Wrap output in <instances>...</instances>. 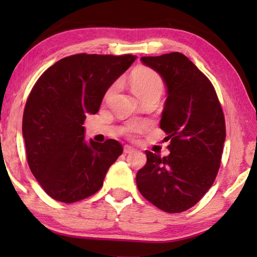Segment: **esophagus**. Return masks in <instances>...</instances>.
<instances>
[{"instance_id": "obj_1", "label": "esophagus", "mask_w": 257, "mask_h": 257, "mask_svg": "<svg viewBox=\"0 0 257 257\" xmlns=\"http://www.w3.org/2000/svg\"><path fill=\"white\" fill-rule=\"evenodd\" d=\"M135 149H133L132 146H128V145H125L124 146V153L125 154H131V153H133L135 152Z\"/></svg>"}]
</instances>
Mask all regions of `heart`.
<instances>
[{
    "instance_id": "b5f03b06",
    "label": "heart",
    "mask_w": 257,
    "mask_h": 257,
    "mask_svg": "<svg viewBox=\"0 0 257 257\" xmlns=\"http://www.w3.org/2000/svg\"><path fill=\"white\" fill-rule=\"evenodd\" d=\"M130 80H131L133 91H135V93L139 98H143L151 93H161V91H163V80H161L160 76L156 71H153L151 69L142 68L136 70L131 75ZM117 83L111 85L110 89L106 91L105 98L106 99L111 98L112 94L114 93V91L117 90ZM145 128V122H132V124L126 126L125 131L127 135H135V133L143 132Z\"/></svg>"
}]
</instances>
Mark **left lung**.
Listing matches in <instances>:
<instances>
[{"label": "left lung", "instance_id": "left-lung-1", "mask_svg": "<svg viewBox=\"0 0 257 257\" xmlns=\"http://www.w3.org/2000/svg\"><path fill=\"white\" fill-rule=\"evenodd\" d=\"M142 62L159 73L167 89L160 128L170 154L146 151L147 163L137 173L144 198L167 213H181L212 187L221 164L226 125L209 79L180 52Z\"/></svg>", "mask_w": 257, "mask_h": 257}]
</instances>
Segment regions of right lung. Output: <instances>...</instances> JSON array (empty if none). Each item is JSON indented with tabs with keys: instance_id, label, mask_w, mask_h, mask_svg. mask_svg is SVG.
<instances>
[{
	"instance_id": "1",
	"label": "right lung",
	"mask_w": 257,
	"mask_h": 257,
	"mask_svg": "<svg viewBox=\"0 0 257 257\" xmlns=\"http://www.w3.org/2000/svg\"><path fill=\"white\" fill-rule=\"evenodd\" d=\"M137 56L65 57L50 66L31 90L22 132L30 171L52 199L71 203L99 191L122 153L117 140L84 139L86 114H96L112 84Z\"/></svg>"
}]
</instances>
